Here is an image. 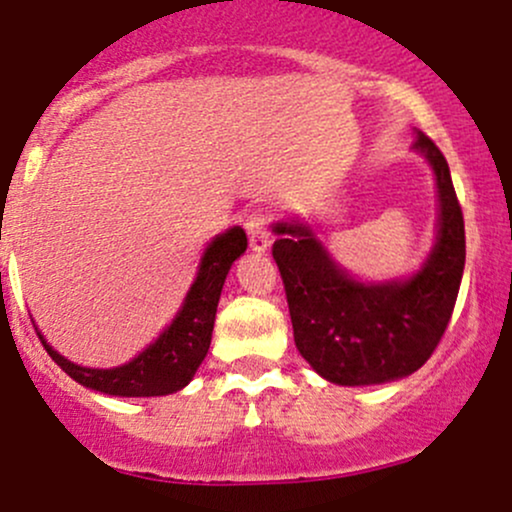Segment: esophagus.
Returning a JSON list of instances; mask_svg holds the SVG:
<instances>
[{"instance_id":"1","label":"esophagus","mask_w":512,"mask_h":512,"mask_svg":"<svg viewBox=\"0 0 512 512\" xmlns=\"http://www.w3.org/2000/svg\"><path fill=\"white\" fill-rule=\"evenodd\" d=\"M247 237H250V247L255 252H265L270 247V230H267V218L262 210H255L252 215H247L245 220Z\"/></svg>"}]
</instances>
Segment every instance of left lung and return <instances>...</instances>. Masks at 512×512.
Here are the masks:
<instances>
[{"mask_svg":"<svg viewBox=\"0 0 512 512\" xmlns=\"http://www.w3.org/2000/svg\"><path fill=\"white\" fill-rule=\"evenodd\" d=\"M414 148L436 175V245L409 280L359 282L329 257L309 225L275 223L272 257L285 282L294 344L319 376L339 386L404 379L441 342L466 265V227L451 170L418 131Z\"/></svg>","mask_w":512,"mask_h":512,"instance_id":"1","label":"left lung"}]
</instances>
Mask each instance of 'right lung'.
<instances>
[{"instance_id": "1", "label": "right lung", "mask_w": 512, "mask_h": 512, "mask_svg": "<svg viewBox=\"0 0 512 512\" xmlns=\"http://www.w3.org/2000/svg\"><path fill=\"white\" fill-rule=\"evenodd\" d=\"M245 250L247 235L242 227H230L223 235L215 237L205 247L195 282L190 285L183 307L175 314L170 327L163 329L156 342L143 349L136 359L116 366V369H89V366L74 364L66 356L54 352L41 337V332L36 334L51 359L86 389L101 391L108 396L173 394V391L188 386L198 366L203 364L210 349V339H213L215 312H218L225 277L232 262Z\"/></svg>"}]
</instances>
